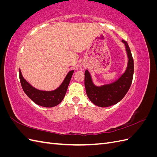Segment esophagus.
I'll use <instances>...</instances> for the list:
<instances>
[{
	"label": "esophagus",
	"mask_w": 157,
	"mask_h": 157,
	"mask_svg": "<svg viewBox=\"0 0 157 157\" xmlns=\"http://www.w3.org/2000/svg\"><path fill=\"white\" fill-rule=\"evenodd\" d=\"M80 68L81 70H84L85 69H86V66H85V65H84V64H81L80 66Z\"/></svg>",
	"instance_id": "esophagus-1"
}]
</instances>
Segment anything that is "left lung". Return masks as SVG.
Wrapping results in <instances>:
<instances>
[{
    "instance_id": "obj_1",
    "label": "left lung",
    "mask_w": 157,
    "mask_h": 157,
    "mask_svg": "<svg viewBox=\"0 0 157 157\" xmlns=\"http://www.w3.org/2000/svg\"><path fill=\"white\" fill-rule=\"evenodd\" d=\"M125 45L128 56V65L125 72L116 81L100 86L95 85L89 71L84 73V85L86 94L94 105L101 107H107L115 105L125 96L132 84L134 75V59L127 42L122 40Z\"/></svg>"
}]
</instances>
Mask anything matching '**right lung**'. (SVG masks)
Listing matches in <instances>:
<instances>
[{
	"instance_id": "add662e5",
	"label": "right lung",
	"mask_w": 157,
	"mask_h": 157,
	"mask_svg": "<svg viewBox=\"0 0 157 157\" xmlns=\"http://www.w3.org/2000/svg\"><path fill=\"white\" fill-rule=\"evenodd\" d=\"M74 71H70L60 86L52 91H43L33 87L23 77L20 69V79L23 91L36 104L45 107L58 105L63 99Z\"/></svg>"
}]
</instances>
